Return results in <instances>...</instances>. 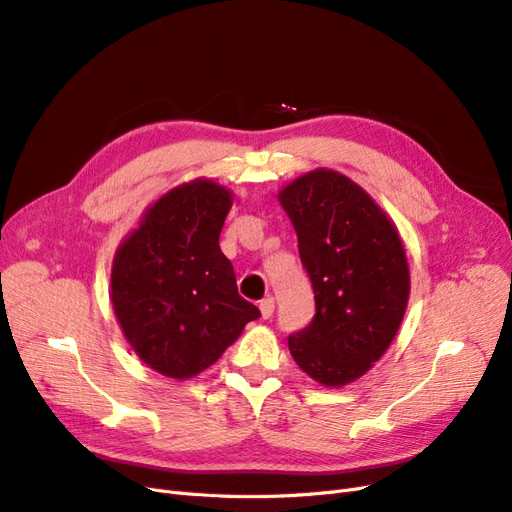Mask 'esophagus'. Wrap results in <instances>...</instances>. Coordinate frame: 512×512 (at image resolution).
I'll list each match as a JSON object with an SVG mask.
<instances>
[{"label": "esophagus", "instance_id": "34e87169", "mask_svg": "<svg viewBox=\"0 0 512 512\" xmlns=\"http://www.w3.org/2000/svg\"><path fill=\"white\" fill-rule=\"evenodd\" d=\"M258 309H260V316H262V318H271L273 312H275V301H273L271 297L262 299L260 305H258Z\"/></svg>", "mask_w": 512, "mask_h": 512}]
</instances>
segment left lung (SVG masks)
<instances>
[{
    "instance_id": "left-lung-1",
    "label": "left lung",
    "mask_w": 512,
    "mask_h": 512,
    "mask_svg": "<svg viewBox=\"0 0 512 512\" xmlns=\"http://www.w3.org/2000/svg\"><path fill=\"white\" fill-rule=\"evenodd\" d=\"M277 200L316 299L314 320L288 348L309 378L337 389L365 376L399 331L410 297L406 247L376 200L337 170H309Z\"/></svg>"
}]
</instances>
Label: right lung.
Returning a JSON list of instances; mask_svg holds the SVG:
<instances>
[{"instance_id": "1", "label": "right lung", "mask_w": 512, "mask_h": 512, "mask_svg": "<svg viewBox=\"0 0 512 512\" xmlns=\"http://www.w3.org/2000/svg\"><path fill=\"white\" fill-rule=\"evenodd\" d=\"M232 192L194 179L162 194L121 241L111 269V301L138 359L158 374L188 380L211 367L258 307L239 297L220 250Z\"/></svg>"}]
</instances>
